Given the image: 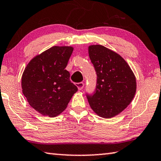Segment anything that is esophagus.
I'll use <instances>...</instances> for the list:
<instances>
[{
	"mask_svg": "<svg viewBox=\"0 0 161 161\" xmlns=\"http://www.w3.org/2000/svg\"><path fill=\"white\" fill-rule=\"evenodd\" d=\"M76 86L78 87V89L79 90V91H81V90H82L84 87V83H76Z\"/></svg>",
	"mask_w": 161,
	"mask_h": 161,
	"instance_id": "34e87169",
	"label": "esophagus"
}]
</instances>
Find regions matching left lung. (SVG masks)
<instances>
[{
    "instance_id": "left-lung-1",
    "label": "left lung",
    "mask_w": 161,
    "mask_h": 161,
    "mask_svg": "<svg viewBox=\"0 0 161 161\" xmlns=\"http://www.w3.org/2000/svg\"><path fill=\"white\" fill-rule=\"evenodd\" d=\"M88 53L97 73L92 95H87L89 105L98 116L112 118L131 103L136 91V77L119 54L100 44L88 47Z\"/></svg>"
}]
</instances>
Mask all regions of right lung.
Here are the masks:
<instances>
[{
	"label": "right lung",
	"mask_w": 161,
	"mask_h": 161,
	"mask_svg": "<svg viewBox=\"0 0 161 161\" xmlns=\"http://www.w3.org/2000/svg\"><path fill=\"white\" fill-rule=\"evenodd\" d=\"M73 47L54 46L31 60L22 75V93L30 105L50 117L60 114L78 88L66 67Z\"/></svg>",
	"instance_id": "1"
}]
</instances>
